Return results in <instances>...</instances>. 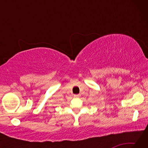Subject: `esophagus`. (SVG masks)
<instances>
[{"instance_id":"esophagus-1","label":"esophagus","mask_w":148,"mask_h":148,"mask_svg":"<svg viewBox=\"0 0 148 148\" xmlns=\"http://www.w3.org/2000/svg\"><path fill=\"white\" fill-rule=\"evenodd\" d=\"M79 96L80 95H74V97H75V98H78Z\"/></svg>"}]
</instances>
